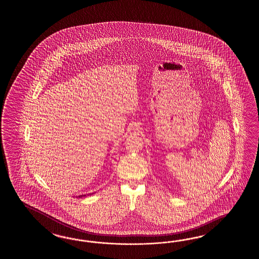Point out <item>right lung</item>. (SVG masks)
Instances as JSON below:
<instances>
[{"instance_id":"1","label":"right lung","mask_w":259,"mask_h":259,"mask_svg":"<svg viewBox=\"0 0 259 259\" xmlns=\"http://www.w3.org/2000/svg\"><path fill=\"white\" fill-rule=\"evenodd\" d=\"M92 194H93V193H90V194H88V196L89 195H92ZM84 196H86V194H82V195H77V196H76V197H77V198H81V197H84Z\"/></svg>"}]
</instances>
